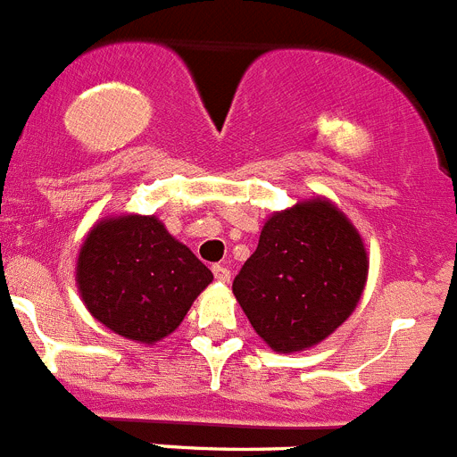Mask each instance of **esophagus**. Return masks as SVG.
<instances>
[{
    "mask_svg": "<svg viewBox=\"0 0 457 457\" xmlns=\"http://www.w3.org/2000/svg\"><path fill=\"white\" fill-rule=\"evenodd\" d=\"M212 270H214V277L219 281H229V277H232V272H229V268H225V266H214L212 268Z\"/></svg>",
    "mask_w": 457,
    "mask_h": 457,
    "instance_id": "esophagus-1",
    "label": "esophagus"
}]
</instances>
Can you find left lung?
<instances>
[{
  "mask_svg": "<svg viewBox=\"0 0 457 457\" xmlns=\"http://www.w3.org/2000/svg\"><path fill=\"white\" fill-rule=\"evenodd\" d=\"M368 250L327 198L275 212L232 291L250 325L275 352H304L334 334L368 281Z\"/></svg>",
  "mask_w": 457,
  "mask_h": 457,
  "instance_id": "8db88e82",
  "label": "left lung"
}]
</instances>
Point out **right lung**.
I'll return each instance as SVG.
<instances>
[{
    "mask_svg": "<svg viewBox=\"0 0 457 457\" xmlns=\"http://www.w3.org/2000/svg\"><path fill=\"white\" fill-rule=\"evenodd\" d=\"M212 279V270L155 216L99 220L76 262L89 313L114 334L146 345L173 334Z\"/></svg>",
    "mask_w": 457,
    "mask_h": 457,
    "instance_id": "1",
    "label": "right lung"
}]
</instances>
